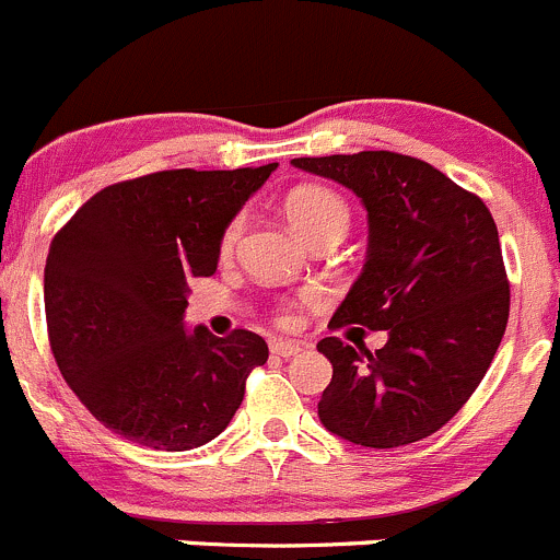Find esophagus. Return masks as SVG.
I'll return each mask as SVG.
<instances>
[{"mask_svg": "<svg viewBox=\"0 0 560 560\" xmlns=\"http://www.w3.org/2000/svg\"><path fill=\"white\" fill-rule=\"evenodd\" d=\"M272 353L275 357H282V359H288V357H296L299 351H304V346L302 342H291V340H272Z\"/></svg>", "mask_w": 560, "mask_h": 560, "instance_id": "34e87169", "label": "esophagus"}]
</instances>
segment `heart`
<instances>
[{"instance_id": "1", "label": "heart", "mask_w": 560, "mask_h": 560, "mask_svg": "<svg viewBox=\"0 0 560 560\" xmlns=\"http://www.w3.org/2000/svg\"><path fill=\"white\" fill-rule=\"evenodd\" d=\"M282 212H285L291 229L307 242H313L315 236L320 234H329V231L346 234L348 220H351L346 201H342L335 190L320 185H302L296 187V190L288 192L285 203H282ZM240 220H234V223L225 229L223 242H220L223 253L234 250L236 240H240Z\"/></svg>"}]
</instances>
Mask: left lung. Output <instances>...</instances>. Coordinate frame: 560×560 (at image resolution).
Listing matches in <instances>:
<instances>
[{"mask_svg": "<svg viewBox=\"0 0 560 560\" xmlns=\"http://www.w3.org/2000/svg\"><path fill=\"white\" fill-rule=\"evenodd\" d=\"M291 163L348 187L368 212L362 275L331 326L389 335L375 353L340 337L318 342L331 362L320 424L370 450L428 439L466 406L506 331L509 282L495 220L481 198L408 154Z\"/></svg>", "mask_w": 560, "mask_h": 560, "instance_id": "8db88e82", "label": "left lung"}]
</instances>
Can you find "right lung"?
Returning <instances> with one entry per match:
<instances>
[{"label": "right lung", "instance_id": "right-lung-1", "mask_svg": "<svg viewBox=\"0 0 560 560\" xmlns=\"http://www.w3.org/2000/svg\"><path fill=\"white\" fill-rule=\"evenodd\" d=\"M278 163L158 171L94 192L46 261L51 351L94 419L132 444L187 452L218 439L269 359L264 337L187 329V282L218 269L220 242Z\"/></svg>", "mask_w": 560, "mask_h": 560}]
</instances>
